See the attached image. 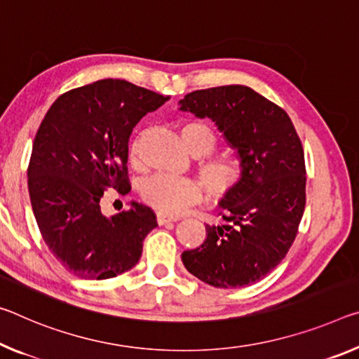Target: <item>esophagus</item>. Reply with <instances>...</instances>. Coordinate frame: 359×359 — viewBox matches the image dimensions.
Returning a JSON list of instances; mask_svg holds the SVG:
<instances>
[{
    "mask_svg": "<svg viewBox=\"0 0 359 359\" xmlns=\"http://www.w3.org/2000/svg\"><path fill=\"white\" fill-rule=\"evenodd\" d=\"M156 220H158L159 225H166V224H169V222L177 220V217H170V215H166V214H158Z\"/></svg>",
    "mask_w": 359,
    "mask_h": 359,
    "instance_id": "1",
    "label": "esophagus"
}]
</instances>
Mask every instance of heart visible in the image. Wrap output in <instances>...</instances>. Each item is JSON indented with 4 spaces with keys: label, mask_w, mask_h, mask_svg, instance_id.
Returning a JSON list of instances; mask_svg holds the SVG:
<instances>
[{
    "label": "heart",
    "mask_w": 359,
    "mask_h": 359,
    "mask_svg": "<svg viewBox=\"0 0 359 359\" xmlns=\"http://www.w3.org/2000/svg\"><path fill=\"white\" fill-rule=\"evenodd\" d=\"M182 142L193 155H204L198 161V172L209 196L220 200L241 184L244 175L243 159L231 151L209 153L217 145V134L201 119H187L179 126ZM142 135L129 145V163L140 166ZM201 185L191 177L156 174L142 185V198L161 214L175 215L201 200Z\"/></svg>",
    "instance_id": "obj_1"
}]
</instances>
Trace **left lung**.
I'll list each match as a JSON object with an SVG mask.
<instances>
[{"instance_id":"left-lung-1","label":"left lung","mask_w":359,"mask_h":359,"mask_svg":"<svg viewBox=\"0 0 359 359\" xmlns=\"http://www.w3.org/2000/svg\"><path fill=\"white\" fill-rule=\"evenodd\" d=\"M180 110L215 121L243 159L241 184L220 201L224 225H206L200 248L182 262L214 287L251 286L280 265L305 209V156L291 118L240 84L193 90Z\"/></svg>"}]
</instances>
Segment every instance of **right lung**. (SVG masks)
I'll return each instance as SVG.
<instances>
[{"mask_svg":"<svg viewBox=\"0 0 359 359\" xmlns=\"http://www.w3.org/2000/svg\"><path fill=\"white\" fill-rule=\"evenodd\" d=\"M168 97L124 79H100L62 94L39 124L28 163V193L49 251L84 280H108L137 264L155 229L149 206L133 203L110 219L104 191H130L129 135Z\"/></svg>","mask_w":359,"mask_h":359,"instance_id":"add662e5","label":"right lung"}]
</instances>
